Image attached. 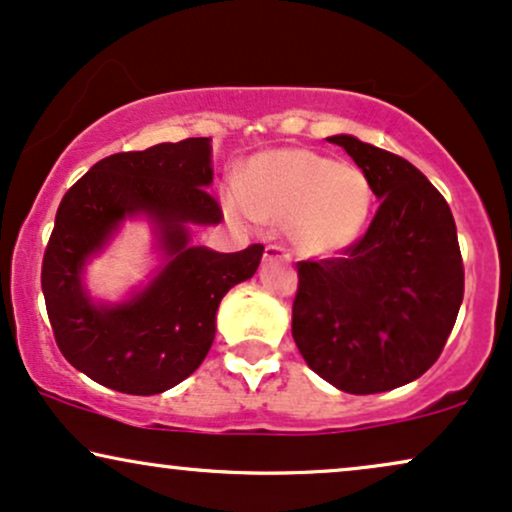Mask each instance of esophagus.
<instances>
[{
	"instance_id": "esophagus-1",
	"label": "esophagus",
	"mask_w": 512,
	"mask_h": 512,
	"mask_svg": "<svg viewBox=\"0 0 512 512\" xmlns=\"http://www.w3.org/2000/svg\"><path fill=\"white\" fill-rule=\"evenodd\" d=\"M264 260H278V262H290V252L283 248V245H276L271 243L264 248Z\"/></svg>"
}]
</instances>
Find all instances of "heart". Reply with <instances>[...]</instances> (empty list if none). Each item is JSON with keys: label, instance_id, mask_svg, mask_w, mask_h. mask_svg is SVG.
Listing matches in <instances>:
<instances>
[{"label": "heart", "instance_id": "obj_1", "mask_svg": "<svg viewBox=\"0 0 512 512\" xmlns=\"http://www.w3.org/2000/svg\"><path fill=\"white\" fill-rule=\"evenodd\" d=\"M234 215L286 224L302 255L328 257L349 248L373 210V186L359 167L328 155L281 148L252 158L238 179Z\"/></svg>", "mask_w": 512, "mask_h": 512}]
</instances>
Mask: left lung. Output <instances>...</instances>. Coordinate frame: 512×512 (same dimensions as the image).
Listing matches in <instances>:
<instances>
[{
	"mask_svg": "<svg viewBox=\"0 0 512 512\" xmlns=\"http://www.w3.org/2000/svg\"><path fill=\"white\" fill-rule=\"evenodd\" d=\"M352 155L380 208L338 257L297 262L293 338L316 375L349 394L416 380L435 364L463 302V260L449 203L409 160L357 137Z\"/></svg>",
	"mask_w": 512,
	"mask_h": 512,
	"instance_id": "1",
	"label": "left lung"
}]
</instances>
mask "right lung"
<instances>
[{"mask_svg": "<svg viewBox=\"0 0 512 512\" xmlns=\"http://www.w3.org/2000/svg\"><path fill=\"white\" fill-rule=\"evenodd\" d=\"M210 139L108 155L58 205L42 260V293L61 354L94 383L125 394H160L208 357L222 297L260 267L264 245L215 252L191 245L189 224H219ZM144 214L166 264L120 305H96L81 288L86 263L127 216Z\"/></svg>", "mask_w": 512, "mask_h": 512, "instance_id": "obj_1", "label": "right lung"}]
</instances>
